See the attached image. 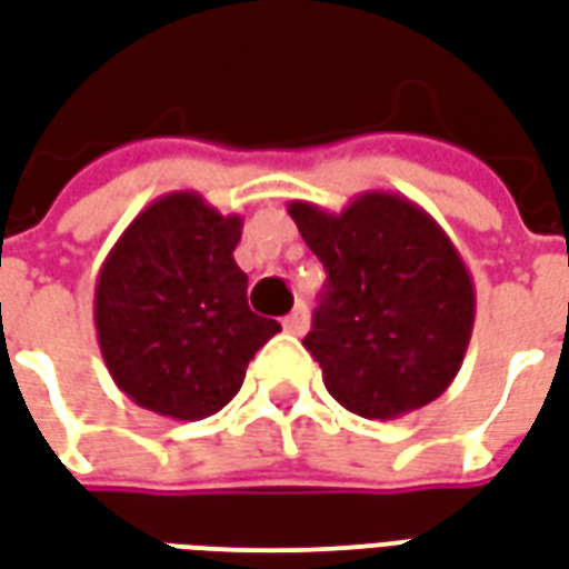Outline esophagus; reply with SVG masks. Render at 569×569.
<instances>
[{
	"instance_id": "obj_1",
	"label": "esophagus",
	"mask_w": 569,
	"mask_h": 569,
	"mask_svg": "<svg viewBox=\"0 0 569 569\" xmlns=\"http://www.w3.org/2000/svg\"><path fill=\"white\" fill-rule=\"evenodd\" d=\"M281 327H284V330L293 336L306 333V330H309V312H306V306H297V309H293V312H290L284 321H281Z\"/></svg>"
}]
</instances>
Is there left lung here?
I'll return each mask as SVG.
<instances>
[{"mask_svg":"<svg viewBox=\"0 0 569 569\" xmlns=\"http://www.w3.org/2000/svg\"><path fill=\"white\" fill-rule=\"evenodd\" d=\"M297 230L325 263L302 346L336 403L391 421L433 403L467 355L476 288L449 233L400 193L367 190L333 214L293 199Z\"/></svg>","mask_w":569,"mask_h":569,"instance_id":"8db88e82","label":"left lung"}]
</instances>
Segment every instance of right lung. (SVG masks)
<instances>
[{
  "label": "right lung",
  "instance_id": "obj_1",
  "mask_svg": "<svg viewBox=\"0 0 569 569\" xmlns=\"http://www.w3.org/2000/svg\"><path fill=\"white\" fill-rule=\"evenodd\" d=\"M242 218L193 190L153 199L97 276L93 321L111 379L132 403L199 421L233 400L281 325L248 309L236 267Z\"/></svg>",
  "mask_w": 569,
  "mask_h": 569
}]
</instances>
